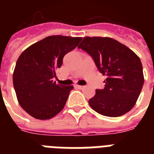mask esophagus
I'll use <instances>...</instances> for the list:
<instances>
[{
  "label": "esophagus",
  "instance_id": "34e87169",
  "mask_svg": "<svg viewBox=\"0 0 154 154\" xmlns=\"http://www.w3.org/2000/svg\"><path fill=\"white\" fill-rule=\"evenodd\" d=\"M75 87H76V88H77V89H84L85 86H83V85H75Z\"/></svg>",
  "mask_w": 154,
  "mask_h": 154
}]
</instances>
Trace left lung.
<instances>
[{
	"instance_id": "8db88e82",
	"label": "left lung",
	"mask_w": 154,
	"mask_h": 154,
	"mask_svg": "<svg viewBox=\"0 0 154 154\" xmlns=\"http://www.w3.org/2000/svg\"><path fill=\"white\" fill-rule=\"evenodd\" d=\"M79 49L94 59L98 70L106 76L103 89H96L89 99L90 107L106 117L124 115L133 109L144 84L142 64L136 53L110 37H85Z\"/></svg>"
}]
</instances>
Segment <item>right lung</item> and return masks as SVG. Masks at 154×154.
Here are the masks:
<instances>
[{"label":"right lung","mask_w":154,"mask_h":154,"mask_svg":"<svg viewBox=\"0 0 154 154\" xmlns=\"http://www.w3.org/2000/svg\"><path fill=\"white\" fill-rule=\"evenodd\" d=\"M82 37L54 35L30 45L18 57L13 72L17 101L36 119L47 120L63 109L72 85L53 82L63 57L78 45Z\"/></svg>","instance_id":"obj_1"}]
</instances>
